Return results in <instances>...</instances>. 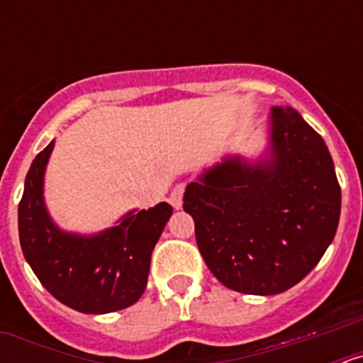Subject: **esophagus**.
Masks as SVG:
<instances>
[{"mask_svg":"<svg viewBox=\"0 0 363 363\" xmlns=\"http://www.w3.org/2000/svg\"><path fill=\"white\" fill-rule=\"evenodd\" d=\"M184 192H185V185L184 184H178L174 189H172L171 196H169V201L174 209H179L182 203H184Z\"/></svg>","mask_w":363,"mask_h":363,"instance_id":"34e87169","label":"esophagus"}]
</instances>
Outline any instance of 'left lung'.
I'll use <instances>...</instances> for the list:
<instances>
[{"instance_id":"obj_1","label":"left lung","mask_w":363,"mask_h":363,"mask_svg":"<svg viewBox=\"0 0 363 363\" xmlns=\"http://www.w3.org/2000/svg\"><path fill=\"white\" fill-rule=\"evenodd\" d=\"M265 158L229 156L187 185L205 264L243 294H278L316 267L336 234L342 191L325 142L293 107L271 108Z\"/></svg>"}]
</instances>
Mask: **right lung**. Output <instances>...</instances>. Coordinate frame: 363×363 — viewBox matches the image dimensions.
Returning a JSON list of instances; mask_svg holds the SVG:
<instances>
[{
  "mask_svg": "<svg viewBox=\"0 0 363 363\" xmlns=\"http://www.w3.org/2000/svg\"><path fill=\"white\" fill-rule=\"evenodd\" d=\"M54 142L38 154L25 178L18 207L19 243L38 280L56 300L85 314L121 311L147 287L150 255L172 207L129 211L118 225L98 234L67 233L45 207L43 178Z\"/></svg>",
  "mask_w": 363,
  "mask_h": 363,
  "instance_id": "right-lung-1",
  "label": "right lung"
}]
</instances>
